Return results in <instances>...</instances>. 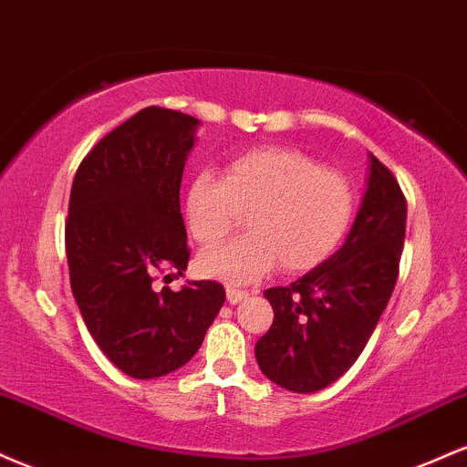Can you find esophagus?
<instances>
[{"mask_svg":"<svg viewBox=\"0 0 467 467\" xmlns=\"http://www.w3.org/2000/svg\"><path fill=\"white\" fill-rule=\"evenodd\" d=\"M246 290H243V288H235V286H227V301L232 306H235V304H240V301L243 299H246Z\"/></svg>","mask_w":467,"mask_h":467,"instance_id":"obj_1","label":"esophagus"}]
</instances>
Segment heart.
Returning <instances> with one entry per match:
<instances>
[{
  "label": "heart",
  "mask_w": 467,
  "mask_h": 467,
  "mask_svg": "<svg viewBox=\"0 0 467 467\" xmlns=\"http://www.w3.org/2000/svg\"><path fill=\"white\" fill-rule=\"evenodd\" d=\"M251 234L199 257L201 273L249 282L273 266L308 271L341 246L354 223L356 192L348 177L295 148L266 146L234 157L224 179L201 172L190 181L185 218L202 249L243 227Z\"/></svg>",
  "instance_id": "1"
}]
</instances>
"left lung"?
I'll list each match as a JSON object with an SVG mask.
<instances>
[{
	"mask_svg": "<svg viewBox=\"0 0 467 467\" xmlns=\"http://www.w3.org/2000/svg\"><path fill=\"white\" fill-rule=\"evenodd\" d=\"M404 234V192L371 155L369 188L345 244L290 286L265 290L275 317L255 358L268 380L312 393L356 363L396 286Z\"/></svg>",
	"mask_w": 467,
	"mask_h": 467,
	"instance_id": "1",
	"label": "left lung"
}]
</instances>
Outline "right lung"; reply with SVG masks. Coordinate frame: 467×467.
Segmentation results:
<instances>
[{
    "instance_id": "right-lung-1",
    "label": "right lung",
    "mask_w": 467,
    "mask_h": 467,
    "mask_svg": "<svg viewBox=\"0 0 467 467\" xmlns=\"http://www.w3.org/2000/svg\"><path fill=\"white\" fill-rule=\"evenodd\" d=\"M199 119L146 107L87 152L65 221L69 282L93 341L126 376L183 367L224 304L223 284L188 282L181 177Z\"/></svg>"
}]
</instances>
